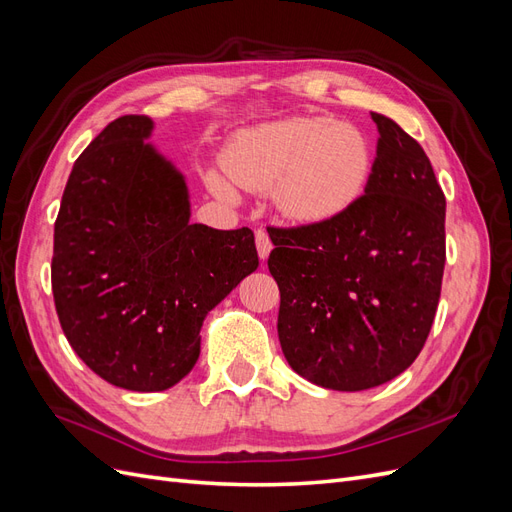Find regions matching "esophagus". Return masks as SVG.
<instances>
[{"label": "esophagus", "instance_id": "34e87169", "mask_svg": "<svg viewBox=\"0 0 512 512\" xmlns=\"http://www.w3.org/2000/svg\"><path fill=\"white\" fill-rule=\"evenodd\" d=\"M256 250H258L260 260H267L269 258V254L273 250V243H271V239L267 235V230H262V228L256 230Z\"/></svg>", "mask_w": 512, "mask_h": 512}]
</instances>
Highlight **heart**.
<instances>
[{
    "mask_svg": "<svg viewBox=\"0 0 512 512\" xmlns=\"http://www.w3.org/2000/svg\"><path fill=\"white\" fill-rule=\"evenodd\" d=\"M376 153L369 136L331 117H290L235 136L224 153L230 179L250 192H269L282 218L316 226L342 218L365 196ZM222 200L237 190L218 170L205 173Z\"/></svg>",
    "mask_w": 512,
    "mask_h": 512,
    "instance_id": "obj_1",
    "label": "heart"
}]
</instances>
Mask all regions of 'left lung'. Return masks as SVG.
<instances>
[{
  "mask_svg": "<svg viewBox=\"0 0 512 512\" xmlns=\"http://www.w3.org/2000/svg\"><path fill=\"white\" fill-rule=\"evenodd\" d=\"M371 119L380 138L359 203L331 222L269 230L286 361L322 389L350 393L414 363L436 318L446 260V198L429 158L393 119Z\"/></svg>",
  "mask_w": 512,
  "mask_h": 512,
  "instance_id": "1",
  "label": "left lung"
}]
</instances>
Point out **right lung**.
Wrapping results in <instances>:
<instances>
[{"mask_svg": "<svg viewBox=\"0 0 512 512\" xmlns=\"http://www.w3.org/2000/svg\"><path fill=\"white\" fill-rule=\"evenodd\" d=\"M151 132L145 115L119 117L74 162L51 267L72 350L138 393L190 374L207 314L258 267L250 228L190 224L188 183Z\"/></svg>", "mask_w": 512, "mask_h": 512, "instance_id": "right-lung-1", "label": "right lung"}]
</instances>
